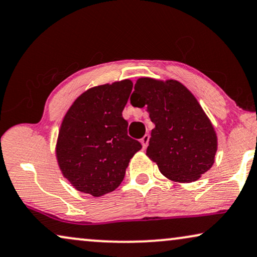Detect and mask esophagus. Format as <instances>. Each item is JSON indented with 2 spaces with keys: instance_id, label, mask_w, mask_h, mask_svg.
I'll return each instance as SVG.
<instances>
[{
  "instance_id": "1",
  "label": "esophagus",
  "mask_w": 257,
  "mask_h": 257,
  "mask_svg": "<svg viewBox=\"0 0 257 257\" xmlns=\"http://www.w3.org/2000/svg\"><path fill=\"white\" fill-rule=\"evenodd\" d=\"M148 143H149V135H145L143 136V138L141 139V145H142V147H143V149H146L147 148V146H148Z\"/></svg>"
}]
</instances>
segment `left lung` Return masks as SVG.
<instances>
[{"mask_svg":"<svg viewBox=\"0 0 257 257\" xmlns=\"http://www.w3.org/2000/svg\"><path fill=\"white\" fill-rule=\"evenodd\" d=\"M131 103L147 108L155 124L147 156L169 180L190 183L213 167L217 136L196 98L181 82L141 77Z\"/></svg>","mask_w":257,"mask_h":257,"instance_id":"8db88e82","label":"left lung"}]
</instances>
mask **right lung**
Instances as JSON below:
<instances>
[{
  "label": "right lung",
  "instance_id": "right-lung-1",
  "mask_svg": "<svg viewBox=\"0 0 257 257\" xmlns=\"http://www.w3.org/2000/svg\"><path fill=\"white\" fill-rule=\"evenodd\" d=\"M133 82L123 80L93 87L81 94L61 123L56 159L71 186L93 196L115 190L131 159L142 148L126 134L122 111Z\"/></svg>",
  "mask_w": 257,
  "mask_h": 257
}]
</instances>
